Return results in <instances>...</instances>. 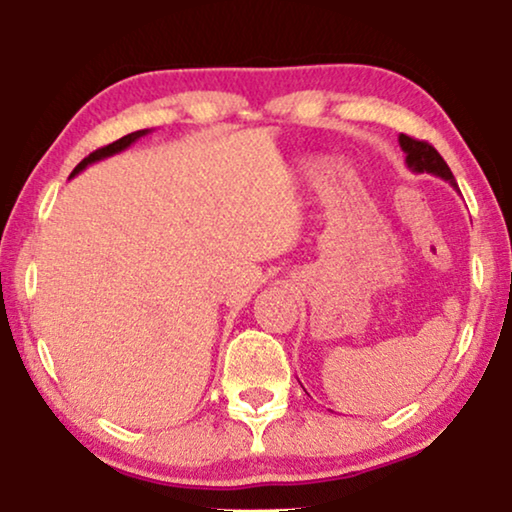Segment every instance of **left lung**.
Segmentation results:
<instances>
[{"label":"left lung","mask_w":512,"mask_h":512,"mask_svg":"<svg viewBox=\"0 0 512 512\" xmlns=\"http://www.w3.org/2000/svg\"><path fill=\"white\" fill-rule=\"evenodd\" d=\"M398 144H401V149L405 153V165H408L412 172L436 174V177L445 179L452 188H459L457 181H454V177H452L450 167H447V163L443 160V156H440V153L433 149L429 142H419V139L401 135L398 137Z\"/></svg>","instance_id":"left-lung-1"}]
</instances>
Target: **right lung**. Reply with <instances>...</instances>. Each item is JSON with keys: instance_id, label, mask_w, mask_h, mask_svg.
Masks as SVG:
<instances>
[{"instance_id": "right-lung-1", "label": "right lung", "mask_w": 512, "mask_h": 512, "mask_svg": "<svg viewBox=\"0 0 512 512\" xmlns=\"http://www.w3.org/2000/svg\"><path fill=\"white\" fill-rule=\"evenodd\" d=\"M151 130H137V132H130V135H125V137H121V139H116L114 144H109V146H102V149H97V151H93L90 153L88 158H83L79 165L74 167V172H72V177H76V174L79 172H83L86 170L88 165H93V163H97V160H104V158H109V156H114V153H121V151H125L128 149L130 144H135L139 137H144V135H149Z\"/></svg>"}]
</instances>
